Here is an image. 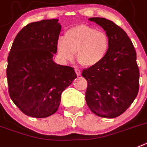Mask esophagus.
<instances>
[{"label": "esophagus", "mask_w": 147, "mask_h": 147, "mask_svg": "<svg viewBox=\"0 0 147 147\" xmlns=\"http://www.w3.org/2000/svg\"><path fill=\"white\" fill-rule=\"evenodd\" d=\"M75 72H76V75H77V76H80L81 75V71H80V70H79V69H75Z\"/></svg>", "instance_id": "34e87169"}]
</instances>
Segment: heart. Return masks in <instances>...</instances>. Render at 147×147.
<instances>
[{"mask_svg": "<svg viewBox=\"0 0 147 147\" xmlns=\"http://www.w3.org/2000/svg\"><path fill=\"white\" fill-rule=\"evenodd\" d=\"M110 40L106 33L97 31L86 25H78L68 29L65 37H60L57 51L61 59L72 61L76 59L81 65L92 67L104 59L108 52Z\"/></svg>", "mask_w": 147, "mask_h": 147, "instance_id": "b5f03b06", "label": "heart"}]
</instances>
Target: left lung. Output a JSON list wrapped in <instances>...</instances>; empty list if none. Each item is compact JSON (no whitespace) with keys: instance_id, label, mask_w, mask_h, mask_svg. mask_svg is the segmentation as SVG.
<instances>
[{"instance_id":"8db88e82","label":"left lung","mask_w":147,"mask_h":147,"mask_svg":"<svg viewBox=\"0 0 147 147\" xmlns=\"http://www.w3.org/2000/svg\"><path fill=\"white\" fill-rule=\"evenodd\" d=\"M88 20L106 31L110 47L99 64L82 71L88 82L86 100L97 116L115 118L122 114L138 95L140 72L136 51L127 34L114 22L100 17Z\"/></svg>"}]
</instances>
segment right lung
Listing matches in <instances>:
<instances>
[{
  "label": "right lung",
  "mask_w": 147,
  "mask_h": 147,
  "mask_svg": "<svg viewBox=\"0 0 147 147\" xmlns=\"http://www.w3.org/2000/svg\"><path fill=\"white\" fill-rule=\"evenodd\" d=\"M61 26L59 19L30 23L18 33L8 56L10 98L23 113L45 118L59 109L61 93L76 74L53 61Z\"/></svg>",
  "instance_id": "add662e5"
}]
</instances>
